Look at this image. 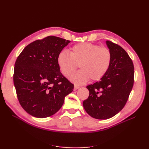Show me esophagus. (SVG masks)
Returning a JSON list of instances; mask_svg holds the SVG:
<instances>
[{"instance_id": "obj_1", "label": "esophagus", "mask_w": 149, "mask_h": 149, "mask_svg": "<svg viewBox=\"0 0 149 149\" xmlns=\"http://www.w3.org/2000/svg\"><path fill=\"white\" fill-rule=\"evenodd\" d=\"M79 88V86H78V85H74V91H76V90H77L78 88Z\"/></svg>"}]
</instances>
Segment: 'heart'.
<instances>
[{
  "mask_svg": "<svg viewBox=\"0 0 149 149\" xmlns=\"http://www.w3.org/2000/svg\"><path fill=\"white\" fill-rule=\"evenodd\" d=\"M111 61L109 48L91 43L76 44L70 48V54L62 51L57 58L60 71L66 77L73 73L79 65L81 70L70 77L78 84L84 83L89 79L91 81L101 79L109 70Z\"/></svg>",
  "mask_w": 149,
  "mask_h": 149,
  "instance_id": "1",
  "label": "heart"
}]
</instances>
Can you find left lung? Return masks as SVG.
Segmentation results:
<instances>
[{
	"mask_svg": "<svg viewBox=\"0 0 149 149\" xmlns=\"http://www.w3.org/2000/svg\"><path fill=\"white\" fill-rule=\"evenodd\" d=\"M112 54L109 70L100 81L86 86L89 91L83 107L87 113L97 119L114 116L125 106L134 85V67L125 49L107 40Z\"/></svg>",
	"mask_w": 149,
	"mask_h": 149,
	"instance_id": "8db88e82",
	"label": "left lung"
}]
</instances>
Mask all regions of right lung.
Masks as SVG:
<instances>
[{
    "label": "right lung",
    "mask_w": 149,
    "mask_h": 149,
    "mask_svg": "<svg viewBox=\"0 0 149 149\" xmlns=\"http://www.w3.org/2000/svg\"><path fill=\"white\" fill-rule=\"evenodd\" d=\"M70 42L48 36L28 45L17 57L13 83L21 106L29 114L38 118L53 115L73 91L74 84L57 63L58 54Z\"/></svg>",
    "instance_id": "add662e5"
}]
</instances>
